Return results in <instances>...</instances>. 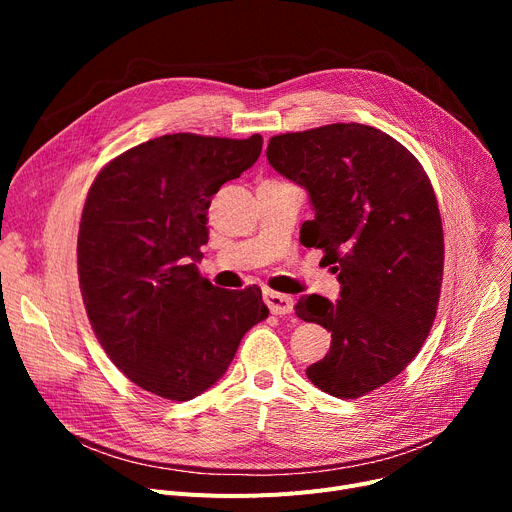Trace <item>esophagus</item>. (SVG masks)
<instances>
[{
  "label": "esophagus",
  "instance_id": "obj_1",
  "mask_svg": "<svg viewBox=\"0 0 512 512\" xmlns=\"http://www.w3.org/2000/svg\"><path fill=\"white\" fill-rule=\"evenodd\" d=\"M263 301H265L267 309H270L274 315H288V313H292L294 301L288 297V294H280V292H274L270 288H265L263 290Z\"/></svg>",
  "mask_w": 512,
  "mask_h": 512
}]
</instances>
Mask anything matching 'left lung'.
Segmentation results:
<instances>
[{
    "instance_id": "8db88e82",
    "label": "left lung",
    "mask_w": 512,
    "mask_h": 512,
    "mask_svg": "<svg viewBox=\"0 0 512 512\" xmlns=\"http://www.w3.org/2000/svg\"><path fill=\"white\" fill-rule=\"evenodd\" d=\"M267 161L307 188L315 218L301 242L326 253L340 282L338 301L294 305L332 332L307 378L338 398L365 396L417 357L436 319L444 234L432 182L407 147L357 122L278 134Z\"/></svg>"
}]
</instances>
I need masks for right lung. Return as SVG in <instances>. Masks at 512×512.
Returning a JSON list of instances; mask_svg holds the SVG:
<instances>
[{"label":"right lung","instance_id":"right-lung-1","mask_svg":"<svg viewBox=\"0 0 512 512\" xmlns=\"http://www.w3.org/2000/svg\"><path fill=\"white\" fill-rule=\"evenodd\" d=\"M261 145V134H164L112 159L89 188L80 294L107 357L155 396L182 402L211 388L270 313L261 288H218L197 270L211 197L255 164Z\"/></svg>","mask_w":512,"mask_h":512}]
</instances>
